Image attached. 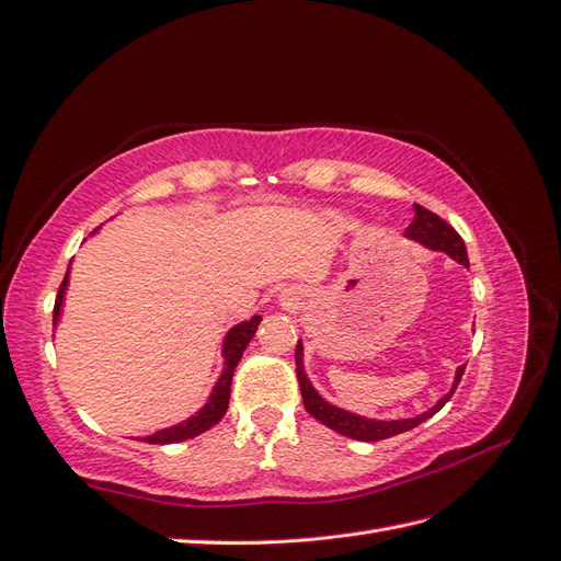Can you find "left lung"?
I'll use <instances>...</instances> for the list:
<instances>
[{"mask_svg":"<svg viewBox=\"0 0 561 561\" xmlns=\"http://www.w3.org/2000/svg\"><path fill=\"white\" fill-rule=\"evenodd\" d=\"M407 239L415 241L425 245L430 251H439L449 255L451 260H457L463 267H468V253H466V243L459 237L457 231H454L451 225H447L445 219L437 217L435 213L425 210L423 205H415V217L407 229ZM466 366L457 368V375H454V382L449 392L442 397L433 409H427L421 415H413V419H397V421H377V419H366V415H358V413H351L346 409L334 407L328 399H322L318 394V389L312 387V382L308 380L306 375V366H304V344L298 340L296 344V377H298V387H301V397H304V407L306 411L312 415V419L320 421L322 425L332 427L334 433L346 435L351 439H360V442H380L387 437H394L407 433V430H413L415 425L425 423L427 419H433V415L445 407V403L451 399L454 389L459 387L461 382V375H463Z\"/></svg>","mask_w":561,"mask_h":561,"instance_id":"8db88e82","label":"left lung"}]
</instances>
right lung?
<instances>
[{"instance_id": "add662e5", "label": "right lung", "mask_w": 561, "mask_h": 561, "mask_svg": "<svg viewBox=\"0 0 561 561\" xmlns=\"http://www.w3.org/2000/svg\"><path fill=\"white\" fill-rule=\"evenodd\" d=\"M69 272H71V265L67 267V275H64V282L59 286V294H57V301H55V320H51L55 328H57V322L61 320V306H64V296H67ZM260 320H263V318L253 316L249 320L233 324V328L227 332L225 344H221V358H225V368H221V375L217 377L210 397H207V401L203 403V409L198 413H193L191 419L181 421L172 427H162V430H158V433L146 435V437H136V439L148 442V445H174V442H184V439H191L195 435L205 433V430H210L213 425H217L221 419H225V413L229 409L233 370H237L245 346H249V342L253 340Z\"/></svg>"}]
</instances>
